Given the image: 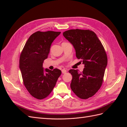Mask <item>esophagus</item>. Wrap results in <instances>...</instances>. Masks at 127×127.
I'll use <instances>...</instances> for the list:
<instances>
[{
    "mask_svg": "<svg viewBox=\"0 0 127 127\" xmlns=\"http://www.w3.org/2000/svg\"><path fill=\"white\" fill-rule=\"evenodd\" d=\"M61 71H62V73L64 74H66L67 70L66 69H62V70H61Z\"/></svg>",
    "mask_w": 127,
    "mask_h": 127,
    "instance_id": "obj_1",
    "label": "esophagus"
}]
</instances>
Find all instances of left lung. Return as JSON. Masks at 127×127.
I'll use <instances>...</instances> for the list:
<instances>
[{
  "label": "left lung",
  "instance_id": "8db88e82",
  "mask_svg": "<svg viewBox=\"0 0 127 127\" xmlns=\"http://www.w3.org/2000/svg\"><path fill=\"white\" fill-rule=\"evenodd\" d=\"M63 35L73 45L76 57L82 59L85 67L82 72L69 70L72 76L70 87L78 97L88 98L102 85L107 64L104 48L96 34L90 30H70Z\"/></svg>",
  "mask_w": 127,
  "mask_h": 127
}]
</instances>
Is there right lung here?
I'll list each match as a JSON object with an SVG mask.
<instances>
[{"label": "right lung", "mask_w": 127, "mask_h": 127, "mask_svg": "<svg viewBox=\"0 0 127 127\" xmlns=\"http://www.w3.org/2000/svg\"><path fill=\"white\" fill-rule=\"evenodd\" d=\"M60 32L37 31L28 39L20 56V67L24 85L32 96L42 99L47 97L55 87L61 74L58 69H44L53 41Z\"/></svg>", "instance_id": "obj_1"}]
</instances>
